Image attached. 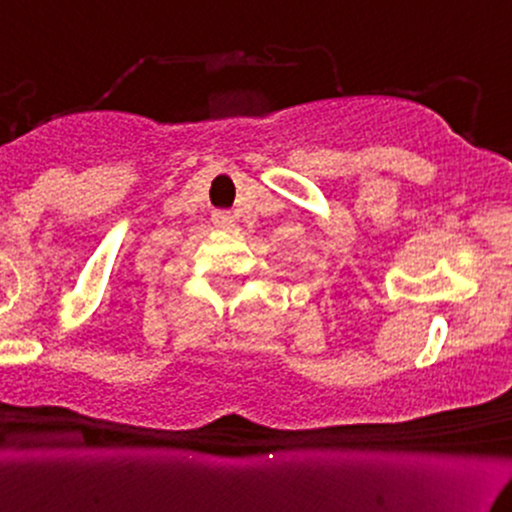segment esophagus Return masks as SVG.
I'll list each match as a JSON object with an SVG mask.
<instances>
[{
  "instance_id": "obj_1",
  "label": "esophagus",
  "mask_w": 512,
  "mask_h": 512,
  "mask_svg": "<svg viewBox=\"0 0 512 512\" xmlns=\"http://www.w3.org/2000/svg\"><path fill=\"white\" fill-rule=\"evenodd\" d=\"M212 222H215V227H220V230H232V227H235V217L227 210H217L215 215H212Z\"/></svg>"
}]
</instances>
